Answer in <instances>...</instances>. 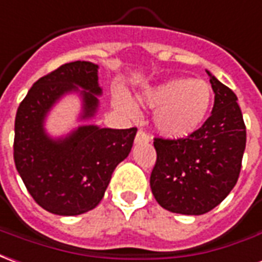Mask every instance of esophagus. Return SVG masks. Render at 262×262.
<instances>
[{"label":"esophagus","mask_w":262,"mask_h":262,"mask_svg":"<svg viewBox=\"0 0 262 262\" xmlns=\"http://www.w3.org/2000/svg\"><path fill=\"white\" fill-rule=\"evenodd\" d=\"M149 142V135H146L144 131H138L135 135V144H146Z\"/></svg>","instance_id":"1"}]
</instances>
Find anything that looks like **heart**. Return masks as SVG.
<instances>
[{
    "mask_svg": "<svg viewBox=\"0 0 262 262\" xmlns=\"http://www.w3.org/2000/svg\"><path fill=\"white\" fill-rule=\"evenodd\" d=\"M212 89L202 79L171 78L138 93V102L154 113V128L167 139L190 137L201 127L212 106ZM116 106L128 116L137 114V106L128 97L116 95Z\"/></svg>",
    "mask_w": 262,
    "mask_h": 262,
    "instance_id": "1",
    "label": "heart"
}]
</instances>
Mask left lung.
Returning a JSON list of instances; mask_svg holds the SVG:
<instances>
[{"label":"left lung","instance_id":"1","mask_svg":"<svg viewBox=\"0 0 262 262\" xmlns=\"http://www.w3.org/2000/svg\"><path fill=\"white\" fill-rule=\"evenodd\" d=\"M215 103L209 118L184 139H155L150 190L160 207L181 215H204L237 183L246 149V125L237 96L207 71Z\"/></svg>","mask_w":262,"mask_h":262}]
</instances>
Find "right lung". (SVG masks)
<instances>
[{
	"instance_id": "right-lung-1",
	"label": "right lung",
	"mask_w": 262,
	"mask_h": 262,
	"mask_svg": "<svg viewBox=\"0 0 262 262\" xmlns=\"http://www.w3.org/2000/svg\"><path fill=\"white\" fill-rule=\"evenodd\" d=\"M99 66L75 61L33 83L15 118L13 159L19 176L40 207L60 216H76L99 205L114 169L131 152L137 128H102L89 124L103 95ZM68 94L80 97L77 121L62 136L45 127L52 108Z\"/></svg>"
}]
</instances>
